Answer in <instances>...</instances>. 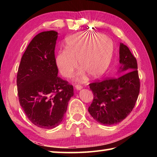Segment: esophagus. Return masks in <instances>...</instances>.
Here are the masks:
<instances>
[{"label":"esophagus","instance_id":"34e87169","mask_svg":"<svg viewBox=\"0 0 157 157\" xmlns=\"http://www.w3.org/2000/svg\"><path fill=\"white\" fill-rule=\"evenodd\" d=\"M75 88L76 90H78V91H79V90H81L82 89V86H80V85H76L75 86Z\"/></svg>","mask_w":157,"mask_h":157}]
</instances>
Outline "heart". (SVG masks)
<instances>
[{
  "label": "heart",
  "instance_id": "obj_1",
  "mask_svg": "<svg viewBox=\"0 0 157 157\" xmlns=\"http://www.w3.org/2000/svg\"><path fill=\"white\" fill-rule=\"evenodd\" d=\"M65 50L58 52L55 63L61 75L70 78L78 64L81 68L77 79H81L89 74L98 78L104 74L112 59L114 45L105 34L80 32L66 39Z\"/></svg>",
  "mask_w": 157,
  "mask_h": 157
}]
</instances>
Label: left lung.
Returning a JSON list of instances; mask_svg holds the SVG:
<instances>
[{
  "label": "left lung",
  "instance_id": "1",
  "mask_svg": "<svg viewBox=\"0 0 157 157\" xmlns=\"http://www.w3.org/2000/svg\"><path fill=\"white\" fill-rule=\"evenodd\" d=\"M119 57L121 66L118 73H124L117 78L89 84L94 100L88 111L94 120L104 125H111L123 121L134 107L139 94L136 59L129 48L121 43Z\"/></svg>",
  "mask_w": 157,
  "mask_h": 157
}]
</instances>
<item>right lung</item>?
Masks as SVG:
<instances>
[{
    "label": "right lung",
    "mask_w": 157,
    "mask_h": 157,
    "mask_svg": "<svg viewBox=\"0 0 157 157\" xmlns=\"http://www.w3.org/2000/svg\"><path fill=\"white\" fill-rule=\"evenodd\" d=\"M58 33L42 32L34 37L21 57L17 89L21 107L32 123L52 129L62 123L73 86L57 77L55 48Z\"/></svg>",
    "instance_id": "obj_1"
}]
</instances>
